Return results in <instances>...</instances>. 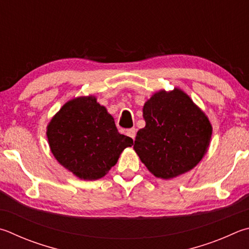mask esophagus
Returning a JSON list of instances; mask_svg holds the SVG:
<instances>
[{"label": "esophagus", "mask_w": 249, "mask_h": 249, "mask_svg": "<svg viewBox=\"0 0 249 249\" xmlns=\"http://www.w3.org/2000/svg\"><path fill=\"white\" fill-rule=\"evenodd\" d=\"M127 136H129L133 140H135V137H136V128H130L127 130Z\"/></svg>", "instance_id": "1"}]
</instances>
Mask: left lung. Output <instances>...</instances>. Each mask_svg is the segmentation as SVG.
Listing matches in <instances>:
<instances>
[{"label":"left lung","mask_w":249,"mask_h":249,"mask_svg":"<svg viewBox=\"0 0 249 249\" xmlns=\"http://www.w3.org/2000/svg\"><path fill=\"white\" fill-rule=\"evenodd\" d=\"M146 126L134 150L156 178L171 179L199 163L209 147L212 126L186 92L174 88L153 93L142 107Z\"/></svg>","instance_id":"obj_1"}]
</instances>
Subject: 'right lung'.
<instances>
[{
	"mask_svg": "<svg viewBox=\"0 0 249 249\" xmlns=\"http://www.w3.org/2000/svg\"><path fill=\"white\" fill-rule=\"evenodd\" d=\"M52 155L84 180L106 176L133 139L117 132L113 116L94 96L67 101L47 126Z\"/></svg>",
	"mask_w": 249,
	"mask_h": 249,
	"instance_id": "right-lung-1",
	"label": "right lung"
}]
</instances>
